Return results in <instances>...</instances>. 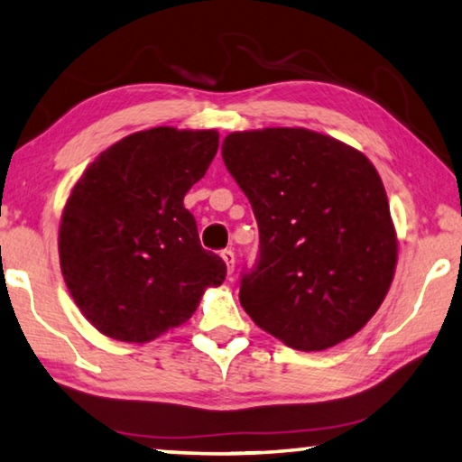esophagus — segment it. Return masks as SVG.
Segmentation results:
<instances>
[{"label":"esophagus","instance_id":"34e87169","mask_svg":"<svg viewBox=\"0 0 462 462\" xmlns=\"http://www.w3.org/2000/svg\"><path fill=\"white\" fill-rule=\"evenodd\" d=\"M221 258L226 263V272L233 274V270H236V254H233V249H225V252H221Z\"/></svg>","mask_w":462,"mask_h":462}]
</instances>
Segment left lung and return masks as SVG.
<instances>
[{"mask_svg":"<svg viewBox=\"0 0 462 462\" xmlns=\"http://www.w3.org/2000/svg\"><path fill=\"white\" fill-rule=\"evenodd\" d=\"M221 153L260 229L241 307L294 350L352 337L387 297L397 263L379 171L360 151L309 128L231 133Z\"/></svg>","mask_w":462,"mask_h":462,"instance_id":"obj_1","label":"left lung"}]
</instances>
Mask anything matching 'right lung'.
Instances as JSON below:
<instances>
[{"instance_id":"obj_1","label":"right lung","mask_w":462,"mask_h":462,"mask_svg":"<svg viewBox=\"0 0 462 462\" xmlns=\"http://www.w3.org/2000/svg\"><path fill=\"white\" fill-rule=\"evenodd\" d=\"M217 149V131L155 126L102 151L73 186L59 226L60 272L100 334L151 342L223 284L225 262L202 249L184 208Z\"/></svg>"}]
</instances>
